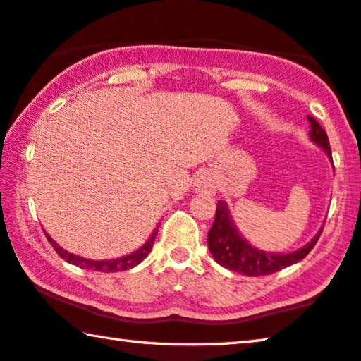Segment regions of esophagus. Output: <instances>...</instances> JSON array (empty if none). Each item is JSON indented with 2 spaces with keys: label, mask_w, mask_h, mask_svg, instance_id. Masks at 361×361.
Returning a JSON list of instances; mask_svg holds the SVG:
<instances>
[{
  "label": "esophagus",
  "mask_w": 361,
  "mask_h": 361,
  "mask_svg": "<svg viewBox=\"0 0 361 361\" xmlns=\"http://www.w3.org/2000/svg\"><path fill=\"white\" fill-rule=\"evenodd\" d=\"M195 190L200 192V193H204V195H213V193H216V184L213 182L212 177L208 176H200L197 177L195 180Z\"/></svg>",
  "instance_id": "34e87169"
}]
</instances>
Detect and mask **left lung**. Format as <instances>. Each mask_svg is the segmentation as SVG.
<instances>
[{
    "instance_id": "left-lung-1",
    "label": "left lung",
    "mask_w": 361,
    "mask_h": 361,
    "mask_svg": "<svg viewBox=\"0 0 361 361\" xmlns=\"http://www.w3.org/2000/svg\"><path fill=\"white\" fill-rule=\"evenodd\" d=\"M307 119L310 126H312L310 138H312L313 143H316V145L324 149L326 154H328V158L332 161L328 134H326L323 127L316 123V119L312 118V116H307ZM332 168H334V166H332ZM321 232H323V227H321L318 234H316L312 240L307 243V245H303L295 252H289V253L263 252L259 250V248L250 245V243L240 235V232L237 231L234 219H232L226 202L219 200L218 207H216L214 223L208 232V248L216 262H218L221 266H224V268L235 271V273L245 274V276L258 277V276L277 273V271L284 269L287 266H292L298 262H302V259L307 257V255L312 252V248L316 245Z\"/></svg>"
}]
</instances>
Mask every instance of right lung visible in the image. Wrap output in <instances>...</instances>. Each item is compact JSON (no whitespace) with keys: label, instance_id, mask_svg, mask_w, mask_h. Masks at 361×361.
I'll return each instance as SVG.
<instances>
[{"label":"right lung","instance_id":"right-lung-1","mask_svg":"<svg viewBox=\"0 0 361 361\" xmlns=\"http://www.w3.org/2000/svg\"><path fill=\"white\" fill-rule=\"evenodd\" d=\"M157 234H158V226H157V229L153 231V234L149 235L148 240L143 243V245L138 248V250L132 252L130 255H126V257L116 258V259H102V262H97V259L82 258V257H79V255H74V253H69L68 250H64L63 247H59L58 243L54 242L53 238L45 232L48 242L51 243L53 248L56 250V253L59 255L61 258L66 259V262L71 263V264L79 266V268L92 269V271H102V273H118V271L130 269V268H134V266H137L138 263H142L143 259L148 257V253L152 252L153 243H154V237H157Z\"/></svg>","mask_w":361,"mask_h":361}]
</instances>
